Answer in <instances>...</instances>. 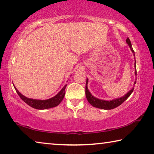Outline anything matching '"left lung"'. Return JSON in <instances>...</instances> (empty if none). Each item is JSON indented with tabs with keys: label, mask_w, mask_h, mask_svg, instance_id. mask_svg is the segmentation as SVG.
Wrapping results in <instances>:
<instances>
[{
	"label": "left lung",
	"mask_w": 154,
	"mask_h": 154,
	"mask_svg": "<svg viewBox=\"0 0 154 154\" xmlns=\"http://www.w3.org/2000/svg\"><path fill=\"white\" fill-rule=\"evenodd\" d=\"M126 42L128 44V46H130L131 50L132 52L134 53V55L135 56L134 54V51L132 48V44H131L130 39L127 38L126 39ZM136 63V60H135ZM135 74L137 75V69L135 70ZM135 81L134 84H136ZM87 84H88V79L87 80V82H86V88H85V94H86V97L88 100V102H89L90 104H91L93 106H94L95 108H101V109H104V110H110V109H113L116 107L119 106V105L122 104L123 102H124L125 100H126L128 97H129L130 95L132 94V93L133 92V90H134V88L128 93L126 95H125L123 97H122L120 98H118V99H115L113 100H110V101H105V100H99L97 98L93 96V95L90 94L89 91L88 90L87 88Z\"/></svg>",
	"instance_id": "1"
}]
</instances>
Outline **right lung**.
I'll return each mask as SVG.
<instances>
[{"label":"right lung","mask_w":154,"mask_h":154,"mask_svg":"<svg viewBox=\"0 0 154 154\" xmlns=\"http://www.w3.org/2000/svg\"><path fill=\"white\" fill-rule=\"evenodd\" d=\"M67 87V85H65L63 87V88L60 91L59 94L55 95L54 97L50 98L46 100H34L31 99V98H28L24 96L23 95H22L20 93L17 91L16 87H14L15 89H16L17 94H18L20 98L24 101V102L30 106L32 108H36V109L42 110V109H48V108H53L59 105L60 102H62L63 99L65 96V89Z\"/></svg>","instance_id":"1"}]
</instances>
